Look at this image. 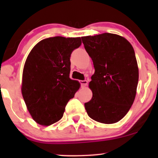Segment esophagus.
<instances>
[{"label": "esophagus", "mask_w": 158, "mask_h": 158, "mask_svg": "<svg viewBox=\"0 0 158 158\" xmlns=\"http://www.w3.org/2000/svg\"><path fill=\"white\" fill-rule=\"evenodd\" d=\"M80 83L82 87H85L87 85H88V81L87 80H81L80 81Z\"/></svg>", "instance_id": "1"}]
</instances>
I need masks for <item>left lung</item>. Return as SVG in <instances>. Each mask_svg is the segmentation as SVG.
<instances>
[{"mask_svg":"<svg viewBox=\"0 0 158 158\" xmlns=\"http://www.w3.org/2000/svg\"><path fill=\"white\" fill-rule=\"evenodd\" d=\"M81 40L95 69L89 82L93 97L85 103L88 115L105 124L119 122L137 93L139 70L133 47L123 36L108 32Z\"/></svg>","mask_w":158,"mask_h":158,"instance_id":"1","label":"left lung"}]
</instances>
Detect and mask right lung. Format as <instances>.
<instances>
[{"label":"right lung","mask_w":158,"mask_h":158,"mask_svg":"<svg viewBox=\"0 0 158 158\" xmlns=\"http://www.w3.org/2000/svg\"><path fill=\"white\" fill-rule=\"evenodd\" d=\"M81 44L80 37L48 38L27 56L21 93L32 118L41 126L61 119L67 103L80 88L79 81L70 78V57Z\"/></svg>","instance_id":"add662e5"}]
</instances>
